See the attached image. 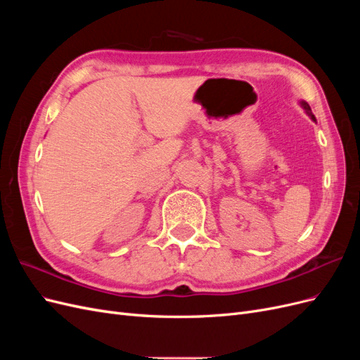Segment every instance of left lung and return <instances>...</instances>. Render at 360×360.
Wrapping results in <instances>:
<instances>
[{"label":"left lung","mask_w":360,"mask_h":360,"mask_svg":"<svg viewBox=\"0 0 360 360\" xmlns=\"http://www.w3.org/2000/svg\"><path fill=\"white\" fill-rule=\"evenodd\" d=\"M302 106L304 108V110H307V112L311 115V118H312V120H315V117H314V115H312V112H311V108H309V105H308L307 102H302Z\"/></svg>","instance_id":"obj_1"}]
</instances>
